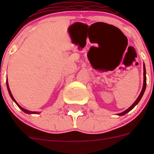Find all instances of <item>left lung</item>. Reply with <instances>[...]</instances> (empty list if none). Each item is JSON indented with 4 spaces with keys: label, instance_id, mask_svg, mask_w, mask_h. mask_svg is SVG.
<instances>
[{
    "label": "left lung",
    "instance_id": "8db88e82",
    "mask_svg": "<svg viewBox=\"0 0 154 154\" xmlns=\"http://www.w3.org/2000/svg\"><path fill=\"white\" fill-rule=\"evenodd\" d=\"M146 69H145V65H143V89H142V91H141L140 94V96H138V98L137 99V100H136L134 103H133V104L130 107V108H128L127 109L125 110L124 112H121V113H119L118 115L119 116H123L125 115L126 113H127V112H129L131 109H133L134 107H135L136 105L138 104V103L140 101L141 98H142L144 92H145V89H146Z\"/></svg>",
    "mask_w": 154,
    "mask_h": 154
}]
</instances>
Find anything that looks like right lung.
<instances>
[{
	"label": "right lung",
	"mask_w": 154,
	"mask_h": 154,
	"mask_svg": "<svg viewBox=\"0 0 154 154\" xmlns=\"http://www.w3.org/2000/svg\"><path fill=\"white\" fill-rule=\"evenodd\" d=\"M7 88H8V92H9V95H10V96H11V98L12 99H13V101H14V103H16V104L17 105V106L19 107V108L21 109V110H22V111H24V112H26V113H28V114H33V113H35V114H37L38 113V112H31V111H28V110H27V109H24V108H22V107L21 106H19L18 104H17V102L15 101V99H14V97H13V96H12V94H11V90H10V89H9V85H8V79H7Z\"/></svg>",
	"instance_id": "add662e5"
}]
</instances>
